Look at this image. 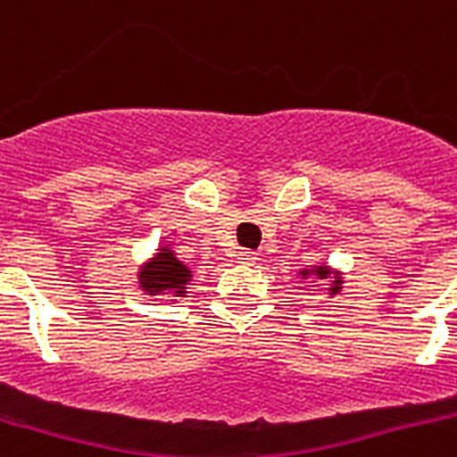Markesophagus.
<instances>
[{
	"instance_id": "1",
	"label": "esophagus",
	"mask_w": 457,
	"mask_h": 457,
	"mask_svg": "<svg viewBox=\"0 0 457 457\" xmlns=\"http://www.w3.org/2000/svg\"><path fill=\"white\" fill-rule=\"evenodd\" d=\"M237 259L242 261V263H249V266H252L253 261H256V252H249V249H244V252L237 253Z\"/></svg>"
}]
</instances>
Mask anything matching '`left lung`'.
Wrapping results in <instances>:
<instances>
[{
    "label": "left lung",
    "mask_w": 457,
    "mask_h": 457,
    "mask_svg": "<svg viewBox=\"0 0 457 457\" xmlns=\"http://www.w3.org/2000/svg\"><path fill=\"white\" fill-rule=\"evenodd\" d=\"M297 278L299 283H304V280H309V283H328L326 295H328L330 299L343 292V270L330 268L328 263H323V261H319V263H313V266L309 268H302L297 273Z\"/></svg>",
    "instance_id": "1"
}]
</instances>
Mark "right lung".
Here are the masks:
<instances>
[{"label": "right lung", "instance_id": "obj_1", "mask_svg": "<svg viewBox=\"0 0 457 457\" xmlns=\"http://www.w3.org/2000/svg\"><path fill=\"white\" fill-rule=\"evenodd\" d=\"M194 270L177 259L172 244H160L151 259H145L136 270V287L148 297H167V302H179L189 297Z\"/></svg>", "mask_w": 457, "mask_h": 457}]
</instances>
